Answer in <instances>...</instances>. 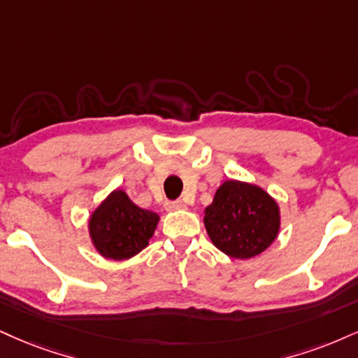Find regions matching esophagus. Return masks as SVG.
<instances>
[{
    "mask_svg": "<svg viewBox=\"0 0 358 358\" xmlns=\"http://www.w3.org/2000/svg\"><path fill=\"white\" fill-rule=\"evenodd\" d=\"M165 208L168 210V212H176V210H183L185 208V203H183V201H180V200L166 201Z\"/></svg>",
    "mask_w": 358,
    "mask_h": 358,
    "instance_id": "esophagus-1",
    "label": "esophagus"
}]
</instances>
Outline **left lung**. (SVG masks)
<instances>
[{
  "instance_id": "left-lung-1",
  "label": "left lung",
  "mask_w": 358,
  "mask_h": 358,
  "mask_svg": "<svg viewBox=\"0 0 358 358\" xmlns=\"http://www.w3.org/2000/svg\"><path fill=\"white\" fill-rule=\"evenodd\" d=\"M205 228L215 247L231 258L260 255L277 238L278 203L257 185L227 180L205 208Z\"/></svg>"
}]
</instances>
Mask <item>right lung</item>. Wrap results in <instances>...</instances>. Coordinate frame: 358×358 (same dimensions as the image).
Instances as JSON below:
<instances>
[{
    "mask_svg": "<svg viewBox=\"0 0 358 358\" xmlns=\"http://www.w3.org/2000/svg\"><path fill=\"white\" fill-rule=\"evenodd\" d=\"M158 220L157 213L136 206L123 190H115L90 217V238L101 257L128 260L148 245Z\"/></svg>",
    "mask_w": 358,
    "mask_h": 358,
    "instance_id": "1",
    "label": "right lung"
}]
</instances>
